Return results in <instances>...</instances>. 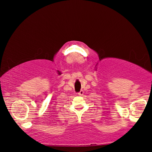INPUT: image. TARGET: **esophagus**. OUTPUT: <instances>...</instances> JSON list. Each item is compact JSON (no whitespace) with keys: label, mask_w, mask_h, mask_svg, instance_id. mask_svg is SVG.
I'll return each instance as SVG.
<instances>
[{"label":"esophagus","mask_w":152,"mask_h":152,"mask_svg":"<svg viewBox=\"0 0 152 152\" xmlns=\"http://www.w3.org/2000/svg\"><path fill=\"white\" fill-rule=\"evenodd\" d=\"M83 93H84V91H81L80 92H78V96H82V95L83 94Z\"/></svg>","instance_id":"esophagus-1"}]
</instances>
